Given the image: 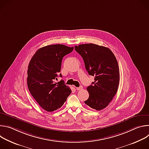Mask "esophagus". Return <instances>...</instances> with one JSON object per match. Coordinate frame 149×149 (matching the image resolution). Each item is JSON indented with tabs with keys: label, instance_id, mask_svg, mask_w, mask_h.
Masks as SVG:
<instances>
[{
	"label": "esophagus",
	"instance_id": "esophagus-1",
	"mask_svg": "<svg viewBox=\"0 0 149 149\" xmlns=\"http://www.w3.org/2000/svg\"><path fill=\"white\" fill-rule=\"evenodd\" d=\"M82 89V86H80L79 87H76V90H81Z\"/></svg>",
	"mask_w": 149,
	"mask_h": 149
}]
</instances>
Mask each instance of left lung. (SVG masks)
<instances>
[{"label": "left lung", "mask_w": 149, "mask_h": 149, "mask_svg": "<svg viewBox=\"0 0 149 149\" xmlns=\"http://www.w3.org/2000/svg\"><path fill=\"white\" fill-rule=\"evenodd\" d=\"M75 51L82 56L90 75L94 82L87 88L89 98L85 104L96 110L107 107L118 90L119 67L116 56L108 48L94 44L79 45Z\"/></svg>", "instance_id": "obj_1"}]
</instances>
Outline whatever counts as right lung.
Listing matches in <instances>:
<instances>
[{
  "label": "right lung",
  "mask_w": 149,
  "mask_h": 149,
  "mask_svg": "<svg viewBox=\"0 0 149 149\" xmlns=\"http://www.w3.org/2000/svg\"><path fill=\"white\" fill-rule=\"evenodd\" d=\"M74 47L56 44L39 49L32 57L28 69V89L40 107L51 112L61 108L71 90L63 81L55 82L60 74L63 57Z\"/></svg>",
  "instance_id": "add662e5"
}]
</instances>
